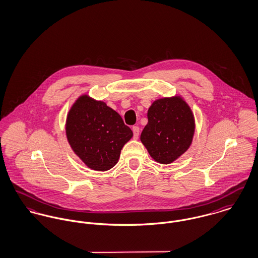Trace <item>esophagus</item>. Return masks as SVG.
Returning <instances> with one entry per match:
<instances>
[{"label":"esophagus","instance_id":"esophagus-1","mask_svg":"<svg viewBox=\"0 0 258 258\" xmlns=\"http://www.w3.org/2000/svg\"><path fill=\"white\" fill-rule=\"evenodd\" d=\"M132 131H133V134H134V139H138L139 137V133H140V129L138 126H134L132 128Z\"/></svg>","mask_w":258,"mask_h":258}]
</instances>
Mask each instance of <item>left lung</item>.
<instances>
[{
    "label": "left lung",
    "instance_id": "left-lung-1",
    "mask_svg": "<svg viewBox=\"0 0 258 258\" xmlns=\"http://www.w3.org/2000/svg\"><path fill=\"white\" fill-rule=\"evenodd\" d=\"M195 118L185 99L175 94L155 100L148 110V124L141 142L158 163L171 164L192 144Z\"/></svg>",
    "mask_w": 258,
    "mask_h": 258
}]
</instances>
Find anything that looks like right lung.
Instances as JSON below:
<instances>
[{
	"instance_id": "obj_1",
	"label": "right lung",
	"mask_w": 258,
	"mask_h": 258,
	"mask_svg": "<svg viewBox=\"0 0 258 258\" xmlns=\"http://www.w3.org/2000/svg\"><path fill=\"white\" fill-rule=\"evenodd\" d=\"M65 130L73 152L96 171L108 170L117 164L122 148L133 137L115 110L87 94L72 104Z\"/></svg>"
}]
</instances>
